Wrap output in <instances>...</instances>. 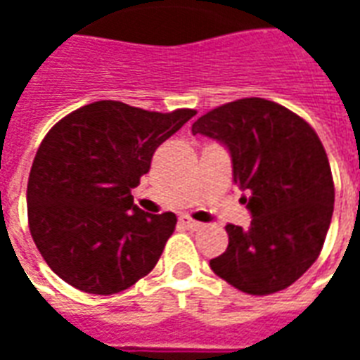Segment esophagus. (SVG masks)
<instances>
[{
    "label": "esophagus",
    "mask_w": 360,
    "mask_h": 360,
    "mask_svg": "<svg viewBox=\"0 0 360 360\" xmlns=\"http://www.w3.org/2000/svg\"><path fill=\"white\" fill-rule=\"evenodd\" d=\"M179 221L185 227H188V229H200V227H202V224H200V221H195V219L188 218V216H181Z\"/></svg>",
    "instance_id": "obj_1"
}]
</instances>
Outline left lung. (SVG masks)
<instances>
[{
    "instance_id": "left-lung-1",
    "label": "left lung",
    "mask_w": 360,
    "mask_h": 360,
    "mask_svg": "<svg viewBox=\"0 0 360 360\" xmlns=\"http://www.w3.org/2000/svg\"><path fill=\"white\" fill-rule=\"evenodd\" d=\"M193 134L229 150L233 181L249 193L250 227L226 226L214 274L249 295L295 283L320 255L333 214L332 169L314 129L279 103L243 98L196 119Z\"/></svg>"
}]
</instances>
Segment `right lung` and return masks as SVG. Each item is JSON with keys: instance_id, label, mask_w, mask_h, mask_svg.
Here are the masks:
<instances>
[{"instance_id": "1", "label": "right lung", "mask_w": 360, "mask_h": 360, "mask_svg": "<svg viewBox=\"0 0 360 360\" xmlns=\"http://www.w3.org/2000/svg\"><path fill=\"white\" fill-rule=\"evenodd\" d=\"M193 115L102 100L65 115L44 136L28 177V227L63 281L113 295L152 271L177 218L136 208L131 188L148 173L158 146Z\"/></svg>"}]
</instances>
